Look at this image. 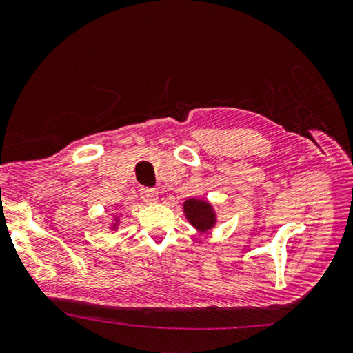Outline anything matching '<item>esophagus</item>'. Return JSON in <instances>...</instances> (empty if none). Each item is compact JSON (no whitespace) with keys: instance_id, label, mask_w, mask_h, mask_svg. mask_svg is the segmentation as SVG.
<instances>
[{"instance_id":"obj_1","label":"esophagus","mask_w":353,"mask_h":353,"mask_svg":"<svg viewBox=\"0 0 353 353\" xmlns=\"http://www.w3.org/2000/svg\"><path fill=\"white\" fill-rule=\"evenodd\" d=\"M140 196H142V199H143L145 202L152 203V202L157 201L159 193H157L154 188H140Z\"/></svg>"}]
</instances>
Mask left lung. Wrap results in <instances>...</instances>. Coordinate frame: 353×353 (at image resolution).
<instances>
[{"label": "left lung", "instance_id": "1", "mask_svg": "<svg viewBox=\"0 0 353 353\" xmlns=\"http://www.w3.org/2000/svg\"><path fill=\"white\" fill-rule=\"evenodd\" d=\"M183 211L191 225L201 232H207L214 227L216 214L208 202L201 201V199H188L183 203Z\"/></svg>", "mask_w": 353, "mask_h": 353}]
</instances>
